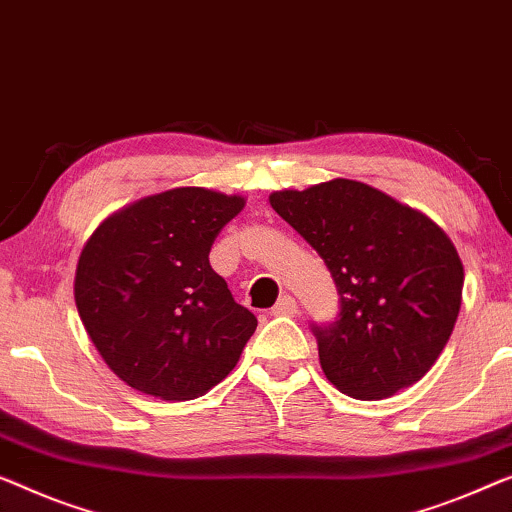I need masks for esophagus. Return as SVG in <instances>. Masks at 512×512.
Listing matches in <instances>:
<instances>
[{
  "label": "esophagus",
  "instance_id": "34e87169",
  "mask_svg": "<svg viewBox=\"0 0 512 512\" xmlns=\"http://www.w3.org/2000/svg\"><path fill=\"white\" fill-rule=\"evenodd\" d=\"M298 311V302H295L293 295H281L277 305L270 309L272 316H293Z\"/></svg>",
  "mask_w": 512,
  "mask_h": 512
}]
</instances>
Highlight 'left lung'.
Listing matches in <instances>:
<instances>
[{"instance_id":"obj_1","label":"left lung","mask_w":512,"mask_h":512,"mask_svg":"<svg viewBox=\"0 0 512 512\" xmlns=\"http://www.w3.org/2000/svg\"><path fill=\"white\" fill-rule=\"evenodd\" d=\"M270 205L318 251L339 314L311 323L328 381L355 399L390 397L429 372L462 305L464 268L425 214L355 180L274 191Z\"/></svg>"}]
</instances>
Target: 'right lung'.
<instances>
[{
    "mask_svg": "<svg viewBox=\"0 0 512 512\" xmlns=\"http://www.w3.org/2000/svg\"><path fill=\"white\" fill-rule=\"evenodd\" d=\"M244 198L201 187L147 196L96 228L80 254L76 307L120 379L159 399H194L224 381L256 330L210 265Z\"/></svg>",
    "mask_w": 512,
    "mask_h": 512,
    "instance_id": "obj_1",
    "label": "right lung"
}]
</instances>
